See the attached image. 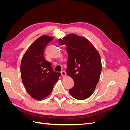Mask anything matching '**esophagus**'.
<instances>
[{
  "label": "esophagus",
  "mask_w": 130,
  "mask_h": 130,
  "mask_svg": "<svg viewBox=\"0 0 130 130\" xmlns=\"http://www.w3.org/2000/svg\"><path fill=\"white\" fill-rule=\"evenodd\" d=\"M61 75H62V76L63 77H64V76H66V73L65 71H64V70H63V71H61Z\"/></svg>",
  "instance_id": "34e87169"
}]
</instances>
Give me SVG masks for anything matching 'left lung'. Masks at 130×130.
<instances>
[{"mask_svg": "<svg viewBox=\"0 0 130 130\" xmlns=\"http://www.w3.org/2000/svg\"><path fill=\"white\" fill-rule=\"evenodd\" d=\"M58 42L66 46L68 54L66 72L74 81L70 94L78 100L87 99L99 80L102 67L99 52L87 39L75 34H69Z\"/></svg>", "mask_w": 130, "mask_h": 130, "instance_id": "left-lung-1", "label": "left lung"}]
</instances>
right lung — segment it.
Returning a JSON list of instances; mask_svg holds the SVG:
<instances>
[{"label":"right lung","instance_id":"add662e5","mask_svg":"<svg viewBox=\"0 0 130 130\" xmlns=\"http://www.w3.org/2000/svg\"><path fill=\"white\" fill-rule=\"evenodd\" d=\"M53 37L43 35L35 40L24 54L21 63V76L29 95L41 100L52 92L61 73L55 72L44 57L46 45Z\"/></svg>","mask_w":130,"mask_h":130}]
</instances>
